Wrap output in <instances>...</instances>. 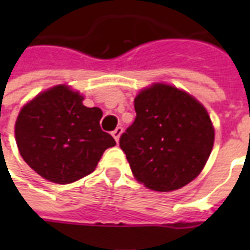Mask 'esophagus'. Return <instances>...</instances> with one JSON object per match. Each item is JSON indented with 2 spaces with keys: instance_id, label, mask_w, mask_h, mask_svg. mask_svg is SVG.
I'll list each match as a JSON object with an SVG mask.
<instances>
[{
  "instance_id": "34e87169",
  "label": "esophagus",
  "mask_w": 250,
  "mask_h": 250,
  "mask_svg": "<svg viewBox=\"0 0 250 250\" xmlns=\"http://www.w3.org/2000/svg\"><path fill=\"white\" fill-rule=\"evenodd\" d=\"M122 132H123V128L122 127H116L114 131H112V136H114V139L116 142H119V138L122 135Z\"/></svg>"
}]
</instances>
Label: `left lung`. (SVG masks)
Instances as JSON below:
<instances>
[{"mask_svg":"<svg viewBox=\"0 0 250 250\" xmlns=\"http://www.w3.org/2000/svg\"><path fill=\"white\" fill-rule=\"evenodd\" d=\"M136 118L120 136L136 181L173 191L198 177L214 145V128L202 104L178 88L157 83L134 100Z\"/></svg>","mask_w":250,"mask_h":250,"instance_id":"obj_1","label":"left lung"}]
</instances>
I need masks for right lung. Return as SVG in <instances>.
<instances>
[{
    "instance_id": "1",
    "label": "right lung",
    "mask_w": 250,
    "mask_h": 250,
    "mask_svg": "<svg viewBox=\"0 0 250 250\" xmlns=\"http://www.w3.org/2000/svg\"><path fill=\"white\" fill-rule=\"evenodd\" d=\"M83 96L66 85L39 93L16 120V142L25 162L42 178L72 184L91 174L114 138L100 128L98 107L88 108Z\"/></svg>"
}]
</instances>
